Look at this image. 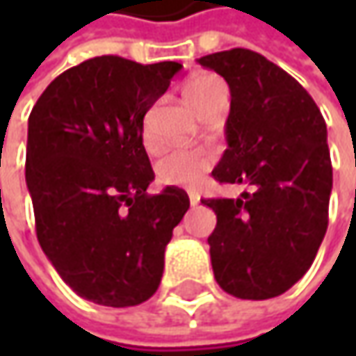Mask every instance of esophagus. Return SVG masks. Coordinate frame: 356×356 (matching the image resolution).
<instances>
[{
	"label": "esophagus",
	"mask_w": 356,
	"mask_h": 356,
	"mask_svg": "<svg viewBox=\"0 0 356 356\" xmlns=\"http://www.w3.org/2000/svg\"><path fill=\"white\" fill-rule=\"evenodd\" d=\"M200 194L198 192H190V206H198Z\"/></svg>",
	"instance_id": "34e87169"
}]
</instances>
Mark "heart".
Masks as SVG:
<instances>
[{"instance_id": "heart-1", "label": "heart", "mask_w": 356, "mask_h": 356, "mask_svg": "<svg viewBox=\"0 0 356 356\" xmlns=\"http://www.w3.org/2000/svg\"><path fill=\"white\" fill-rule=\"evenodd\" d=\"M186 101L202 117L204 113L227 106L226 83L216 75L194 76L184 89ZM146 140H150V132L146 129ZM210 156L198 150H172L158 160V180L164 186H194L198 184L204 172L210 168Z\"/></svg>"}]
</instances>
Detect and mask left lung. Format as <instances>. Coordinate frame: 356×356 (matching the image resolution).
I'll use <instances>...</instances> for the list:
<instances>
[{
  "label": "left lung",
  "instance_id": "left-lung-1",
  "mask_svg": "<svg viewBox=\"0 0 356 356\" xmlns=\"http://www.w3.org/2000/svg\"><path fill=\"white\" fill-rule=\"evenodd\" d=\"M198 63L224 76L232 95L227 148L212 176L253 188L202 200L218 218L208 238L213 277L239 299H271L307 273L327 232V124L307 90L255 51L229 49Z\"/></svg>",
  "mask_w": 356,
  "mask_h": 356
}]
</instances>
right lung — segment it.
<instances>
[{"instance_id":"obj_1","label":"right lung","mask_w":356,"mask_h":356,"mask_svg":"<svg viewBox=\"0 0 356 356\" xmlns=\"http://www.w3.org/2000/svg\"><path fill=\"white\" fill-rule=\"evenodd\" d=\"M182 65L87 59L51 81L27 129L25 182L37 239L79 297L132 307L156 293L172 229L190 208L182 188L150 196L144 115Z\"/></svg>"}]
</instances>
